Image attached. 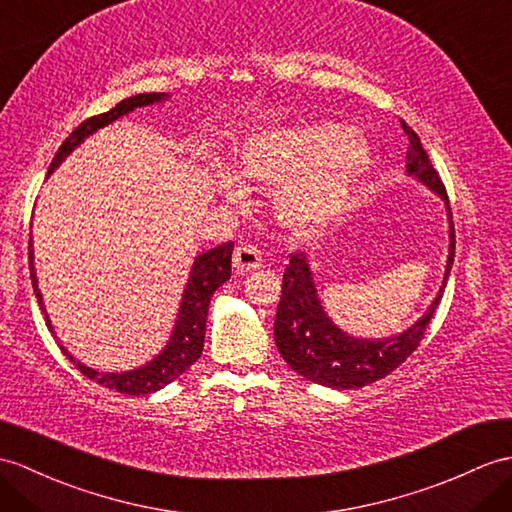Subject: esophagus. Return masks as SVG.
<instances>
[{"label": "esophagus", "mask_w": 512, "mask_h": 512, "mask_svg": "<svg viewBox=\"0 0 512 512\" xmlns=\"http://www.w3.org/2000/svg\"><path fill=\"white\" fill-rule=\"evenodd\" d=\"M261 266V251L253 244H240L233 253V268L237 275L251 272Z\"/></svg>", "instance_id": "1"}]
</instances>
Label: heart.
<instances>
[{
	"label": "heart",
	"instance_id": "b5f03b06",
	"mask_svg": "<svg viewBox=\"0 0 512 512\" xmlns=\"http://www.w3.org/2000/svg\"><path fill=\"white\" fill-rule=\"evenodd\" d=\"M373 144L362 130L334 120H307L253 130L237 157V176L275 185L270 213L283 231L314 233L347 205L355 185L371 170ZM229 198L240 187L224 183Z\"/></svg>",
	"mask_w": 512,
	"mask_h": 512
}]
</instances>
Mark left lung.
Returning <instances> with one entry per match:
<instances>
[{
  "instance_id": "8db88e82",
  "label": "left lung",
  "mask_w": 512,
  "mask_h": 512,
  "mask_svg": "<svg viewBox=\"0 0 512 512\" xmlns=\"http://www.w3.org/2000/svg\"><path fill=\"white\" fill-rule=\"evenodd\" d=\"M401 126L410 139V148L406 152V174L417 178L425 187H430L445 202L449 220V255L443 285L438 288V294L423 316L406 331L388 338H358L342 331L325 312L323 303L318 299L314 272L307 253H292L290 264L285 266L283 272L281 301L275 318V342L281 358L290 364L292 371L320 386L338 390L362 388L390 375L401 362H406L408 355L419 347L425 329L443 299L449 270L454 264L456 231L445 185L421 146L419 135L403 120Z\"/></svg>"
}]
</instances>
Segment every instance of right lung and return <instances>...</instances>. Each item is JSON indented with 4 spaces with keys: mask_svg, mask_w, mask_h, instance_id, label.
Here are the masks:
<instances>
[{
    "mask_svg": "<svg viewBox=\"0 0 512 512\" xmlns=\"http://www.w3.org/2000/svg\"><path fill=\"white\" fill-rule=\"evenodd\" d=\"M168 98H170L168 93H137V95H130V98L122 100L120 104H115L111 111L89 117V120L82 122L76 130H71V135L63 141V146L58 148L50 170H47V176H50L58 168V165H61L69 157V154L82 144V141L91 137L93 133H98L100 128L113 124L115 120H120V117L133 113L135 109H141V106L159 104ZM28 248H30L32 288L39 299V307L45 314V325L52 331V336H56L52 320L45 312L37 272H34L32 235H30ZM231 255H233V242H227V244H220L216 248H209V251L200 253L194 259V266H192V270H189V279L185 283L181 307H178L170 340L165 342V347L159 351V355H154L150 362L133 368V371H122V373L104 371L102 373V371H95V368H91L87 364L78 362L74 355H71L63 347V344H61V351L71 362L76 364V368L82 375H87L89 379H93L95 384H100L104 388L124 392V395H150V392H157L163 386L172 384L178 375H183L187 368L200 358L202 347H205V323H207L209 301H211L213 292H216L224 281L231 279Z\"/></svg>",
    "mask_w": 512,
    "mask_h": 512,
    "instance_id": "1",
    "label": "right lung"
}]
</instances>
